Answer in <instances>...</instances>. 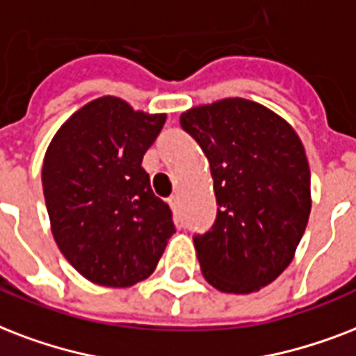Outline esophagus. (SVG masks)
I'll list each match as a JSON object with an SVG mask.
<instances>
[{
	"mask_svg": "<svg viewBox=\"0 0 356 356\" xmlns=\"http://www.w3.org/2000/svg\"><path fill=\"white\" fill-rule=\"evenodd\" d=\"M167 202H169L170 208H172L176 211V209H178V204H180V200H178V197H176V195H172V197L167 198Z\"/></svg>",
	"mask_w": 356,
	"mask_h": 356,
	"instance_id": "34e87169",
	"label": "esophagus"
}]
</instances>
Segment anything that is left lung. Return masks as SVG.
Wrapping results in <instances>:
<instances>
[{
	"label": "left lung",
	"mask_w": 356,
	"mask_h": 356,
	"mask_svg": "<svg viewBox=\"0 0 356 356\" xmlns=\"http://www.w3.org/2000/svg\"><path fill=\"white\" fill-rule=\"evenodd\" d=\"M208 158L217 217L195 234L200 269L225 293H252L290 266L310 216V169L301 139L267 107L227 98L181 113Z\"/></svg>",
	"instance_id": "1"
}]
</instances>
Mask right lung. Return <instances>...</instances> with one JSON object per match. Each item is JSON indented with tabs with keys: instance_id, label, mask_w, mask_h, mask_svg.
<instances>
[{
	"instance_id": "obj_1",
	"label": "right lung",
	"mask_w": 356,
	"mask_h": 356,
	"mask_svg": "<svg viewBox=\"0 0 356 356\" xmlns=\"http://www.w3.org/2000/svg\"><path fill=\"white\" fill-rule=\"evenodd\" d=\"M165 118L104 96L74 113L49 143L42 189L51 232L90 282L128 288L145 280L176 232L169 204L140 167Z\"/></svg>"
}]
</instances>
